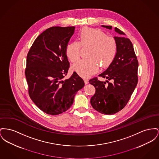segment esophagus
Wrapping results in <instances>:
<instances>
[{
  "instance_id": "obj_1",
  "label": "esophagus",
  "mask_w": 159,
  "mask_h": 159,
  "mask_svg": "<svg viewBox=\"0 0 159 159\" xmlns=\"http://www.w3.org/2000/svg\"><path fill=\"white\" fill-rule=\"evenodd\" d=\"M84 82L85 84H88L89 83V80H88L87 79H84Z\"/></svg>"
}]
</instances>
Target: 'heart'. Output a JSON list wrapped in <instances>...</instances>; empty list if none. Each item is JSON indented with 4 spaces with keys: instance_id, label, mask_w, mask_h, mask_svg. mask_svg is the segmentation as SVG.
I'll use <instances>...</instances> for the list:
<instances>
[{
    "instance_id": "1",
    "label": "heart",
    "mask_w": 159,
    "mask_h": 159,
    "mask_svg": "<svg viewBox=\"0 0 159 159\" xmlns=\"http://www.w3.org/2000/svg\"><path fill=\"white\" fill-rule=\"evenodd\" d=\"M79 43L72 41L66 47V55L71 62L80 57V46H89L88 59H81L72 66L73 70L83 77H88L99 68L109 66L116 53V42L115 38L107 35L99 29L85 27L78 34Z\"/></svg>"
}]
</instances>
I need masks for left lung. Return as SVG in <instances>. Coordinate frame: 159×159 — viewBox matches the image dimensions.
Wrapping results in <instances>:
<instances>
[{
	"mask_svg": "<svg viewBox=\"0 0 159 159\" xmlns=\"http://www.w3.org/2000/svg\"><path fill=\"white\" fill-rule=\"evenodd\" d=\"M102 27L112 28L111 26ZM115 31L121 35L114 37L117 47L116 55L107 70L99 75L108 80L102 82L95 77L89 81L95 88V93L91 98V106L106 115L115 114L126 106L138 82V61L133 46L121 30L115 28ZM109 80L113 82L109 83Z\"/></svg>",
	"mask_w": 159,
	"mask_h": 159,
	"instance_id": "obj_1",
	"label": "left lung"
}]
</instances>
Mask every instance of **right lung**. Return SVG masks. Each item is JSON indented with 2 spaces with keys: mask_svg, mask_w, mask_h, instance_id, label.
I'll list each match as a JSON object with an SVG mask.
<instances>
[{
  "mask_svg": "<svg viewBox=\"0 0 159 159\" xmlns=\"http://www.w3.org/2000/svg\"><path fill=\"white\" fill-rule=\"evenodd\" d=\"M75 29V26L47 29L36 38L27 55L25 75L29 96L49 115L66 111L84 86V80L75 72L63 80L70 67L66 47Z\"/></svg>",
  "mask_w": 159,
  "mask_h": 159,
  "instance_id": "right-lung-1",
  "label": "right lung"
}]
</instances>
